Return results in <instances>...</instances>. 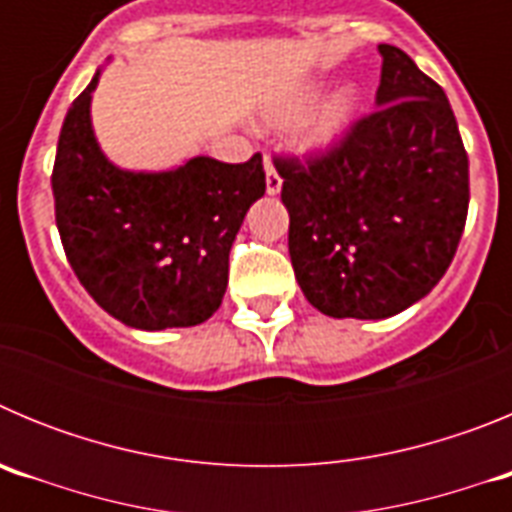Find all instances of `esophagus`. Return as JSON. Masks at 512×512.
I'll return each instance as SVG.
<instances>
[{
	"mask_svg": "<svg viewBox=\"0 0 512 512\" xmlns=\"http://www.w3.org/2000/svg\"><path fill=\"white\" fill-rule=\"evenodd\" d=\"M264 169H266V194H279L282 192V176H279L277 166L271 164V158H264Z\"/></svg>",
	"mask_w": 512,
	"mask_h": 512,
	"instance_id": "obj_1",
	"label": "esophagus"
}]
</instances>
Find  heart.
Instances as JSON below:
<instances>
[{
    "mask_svg": "<svg viewBox=\"0 0 512 512\" xmlns=\"http://www.w3.org/2000/svg\"><path fill=\"white\" fill-rule=\"evenodd\" d=\"M320 94V84H307V87L297 89L292 97L284 99L282 104H277L274 110H269V122L284 128L289 122H295L302 112L310 107ZM359 89L346 84V87H338L336 92H330L328 97L320 99L315 107L305 115V120L300 122L297 128V146L305 153H323L336 148L346 133L351 130L356 120V112H359Z\"/></svg>",
    "mask_w": 512,
    "mask_h": 512,
    "instance_id": "1",
    "label": "heart"
}]
</instances>
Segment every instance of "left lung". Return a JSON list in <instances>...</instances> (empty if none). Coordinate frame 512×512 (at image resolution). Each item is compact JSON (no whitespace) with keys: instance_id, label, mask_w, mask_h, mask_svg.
Returning a JSON list of instances; mask_svg holds the SVG:
<instances>
[{"instance_id":"1","label":"left lung","mask_w":512,"mask_h":512,"mask_svg":"<svg viewBox=\"0 0 512 512\" xmlns=\"http://www.w3.org/2000/svg\"><path fill=\"white\" fill-rule=\"evenodd\" d=\"M377 110L315 158H274L289 256L330 318L382 320L446 274L469 210V158L449 99L413 58L379 45Z\"/></svg>"}]
</instances>
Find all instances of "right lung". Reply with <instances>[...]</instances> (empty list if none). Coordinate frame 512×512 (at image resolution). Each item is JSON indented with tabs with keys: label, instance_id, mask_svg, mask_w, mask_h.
I'll return each mask as SVG.
<instances>
[{
	"label": "right lung",
	"instance_id": "obj_1",
	"mask_svg": "<svg viewBox=\"0 0 512 512\" xmlns=\"http://www.w3.org/2000/svg\"><path fill=\"white\" fill-rule=\"evenodd\" d=\"M89 87L66 112L53 164L56 225L71 269L112 318L138 330L200 325L220 307L243 217L264 197L261 153L246 164L194 156L169 171H125L92 128Z\"/></svg>",
	"mask_w": 512,
	"mask_h": 512
}]
</instances>
